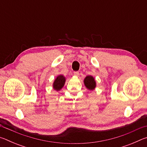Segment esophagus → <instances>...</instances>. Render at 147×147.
<instances>
[{"label":"esophagus","instance_id":"esophagus-1","mask_svg":"<svg viewBox=\"0 0 147 147\" xmlns=\"http://www.w3.org/2000/svg\"><path fill=\"white\" fill-rule=\"evenodd\" d=\"M74 76H76V77L79 76H80V74H79L78 72V71L74 72Z\"/></svg>","mask_w":147,"mask_h":147}]
</instances>
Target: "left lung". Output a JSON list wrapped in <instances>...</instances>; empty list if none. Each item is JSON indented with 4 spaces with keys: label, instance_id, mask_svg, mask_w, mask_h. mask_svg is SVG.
Returning a JSON list of instances; mask_svg holds the SVG:
<instances>
[{
    "label": "left lung",
    "instance_id": "1",
    "mask_svg": "<svg viewBox=\"0 0 147 147\" xmlns=\"http://www.w3.org/2000/svg\"><path fill=\"white\" fill-rule=\"evenodd\" d=\"M84 84L86 88L89 91H93L96 87V80H94V77L91 75L87 76L84 79Z\"/></svg>",
    "mask_w": 147,
    "mask_h": 147
}]
</instances>
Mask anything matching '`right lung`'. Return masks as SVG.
I'll return each mask as SVG.
<instances>
[{"label": "right lung", "mask_w": 147, "mask_h": 147, "mask_svg": "<svg viewBox=\"0 0 147 147\" xmlns=\"http://www.w3.org/2000/svg\"><path fill=\"white\" fill-rule=\"evenodd\" d=\"M65 81L66 78L63 74H59V75L57 76L53 84V88L54 89V90L56 91H60L63 88Z\"/></svg>", "instance_id": "obj_1"}]
</instances>
